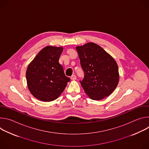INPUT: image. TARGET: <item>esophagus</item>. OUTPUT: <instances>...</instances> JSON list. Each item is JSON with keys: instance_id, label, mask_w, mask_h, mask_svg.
<instances>
[{"instance_id": "1", "label": "esophagus", "mask_w": 149, "mask_h": 149, "mask_svg": "<svg viewBox=\"0 0 149 149\" xmlns=\"http://www.w3.org/2000/svg\"><path fill=\"white\" fill-rule=\"evenodd\" d=\"M71 79L72 80H75V79H77V77H76V75H72V76L71 77Z\"/></svg>"}]
</instances>
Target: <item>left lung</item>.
<instances>
[{
    "mask_svg": "<svg viewBox=\"0 0 149 149\" xmlns=\"http://www.w3.org/2000/svg\"><path fill=\"white\" fill-rule=\"evenodd\" d=\"M76 49L84 72L80 82L85 93L94 100L110 95L119 81L118 68L114 59L93 42L78 46Z\"/></svg>",
    "mask_w": 149,
    "mask_h": 149,
    "instance_id": "8db88e82",
    "label": "left lung"
}]
</instances>
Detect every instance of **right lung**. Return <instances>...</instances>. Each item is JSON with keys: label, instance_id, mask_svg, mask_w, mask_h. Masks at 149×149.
I'll list each match as a JSON object with an SVG mask.
<instances>
[{"label": "right lung", "instance_id": "add662e5", "mask_svg": "<svg viewBox=\"0 0 149 149\" xmlns=\"http://www.w3.org/2000/svg\"><path fill=\"white\" fill-rule=\"evenodd\" d=\"M62 51V47L47 46L38 54L28 67V88L33 97L40 101L49 102L56 100L70 81L59 63Z\"/></svg>", "mask_w": 149, "mask_h": 149}]
</instances>
